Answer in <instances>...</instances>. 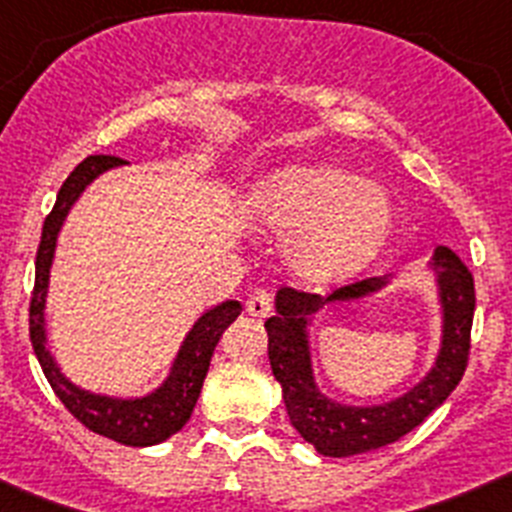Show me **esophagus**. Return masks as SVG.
<instances>
[{"mask_svg":"<svg viewBox=\"0 0 512 512\" xmlns=\"http://www.w3.org/2000/svg\"><path fill=\"white\" fill-rule=\"evenodd\" d=\"M271 302H274V297H271L269 289H256V292L248 297L246 312L253 315V318H266L271 312Z\"/></svg>","mask_w":512,"mask_h":512,"instance_id":"obj_1","label":"esophagus"}]
</instances>
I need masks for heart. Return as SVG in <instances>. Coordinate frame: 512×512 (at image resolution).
<instances>
[{
    "label": "heart",
    "mask_w": 512,
    "mask_h": 512,
    "mask_svg": "<svg viewBox=\"0 0 512 512\" xmlns=\"http://www.w3.org/2000/svg\"><path fill=\"white\" fill-rule=\"evenodd\" d=\"M253 212L271 228L292 230L287 261L307 284L356 277L395 230V202L382 184L325 161L271 171L253 192Z\"/></svg>",
    "instance_id": "obj_1"
}]
</instances>
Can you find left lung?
I'll return each instance as SVG.
<instances>
[{
  "label": "left lung",
  "mask_w": 512,
  "mask_h": 512,
  "mask_svg": "<svg viewBox=\"0 0 512 512\" xmlns=\"http://www.w3.org/2000/svg\"><path fill=\"white\" fill-rule=\"evenodd\" d=\"M436 274L441 302V348L431 372L405 395L382 405H341L320 392L312 377L310 325L312 315L328 302H354L390 284L392 277L361 279L320 297L297 289H279L277 315L266 320L271 372L282 384L289 423L323 456H354L382 449L418 428L464 377L469 359V333L474 318L472 271L451 248L438 246L428 264Z\"/></svg>",
  "instance_id": "obj_1"
}]
</instances>
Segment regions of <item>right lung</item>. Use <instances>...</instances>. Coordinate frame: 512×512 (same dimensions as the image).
I'll list each match as a JSON object with an SVG mask.
<instances>
[{"label": "right lung", "instance_id": "obj_1", "mask_svg": "<svg viewBox=\"0 0 512 512\" xmlns=\"http://www.w3.org/2000/svg\"><path fill=\"white\" fill-rule=\"evenodd\" d=\"M122 164H128V161H122L117 156H89L63 182L51 215L45 217L38 259H35V289L33 300H30V341H33V351L38 356L40 366H43L45 379L51 382L58 400L66 405V410L79 423L87 425L89 431L112 438L117 443H125V446H156V443L166 441V438L184 428L202 392L212 351H215L217 341L223 336V330L241 315L243 307L238 300H225L212 307V310H207L192 325V330L179 346V354L171 364L169 377L164 379L161 387H156L148 395H97V392L81 390L71 379H66L61 366L53 359L51 348H48V330H45V297H48L58 233H61L63 220L71 212V207L76 205V200L84 194V189L97 176H102L104 171L117 169Z\"/></svg>", "mask_w": 512, "mask_h": 512}]
</instances>
